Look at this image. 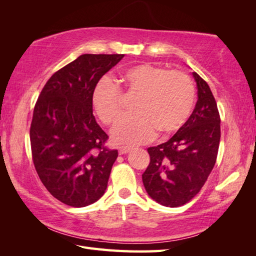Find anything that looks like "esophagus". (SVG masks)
<instances>
[{"instance_id":"esophagus-1","label":"esophagus","mask_w":256,"mask_h":256,"mask_svg":"<svg viewBox=\"0 0 256 256\" xmlns=\"http://www.w3.org/2000/svg\"><path fill=\"white\" fill-rule=\"evenodd\" d=\"M130 150H131V148H121L118 150V154L120 155H125V154L130 153Z\"/></svg>"}]
</instances>
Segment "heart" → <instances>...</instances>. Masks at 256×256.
Instances as JSON below:
<instances>
[{
	"label": "heart",
	"mask_w": 256,
	"mask_h": 256,
	"mask_svg": "<svg viewBox=\"0 0 256 256\" xmlns=\"http://www.w3.org/2000/svg\"><path fill=\"white\" fill-rule=\"evenodd\" d=\"M120 81L124 94H138L136 113L121 118L111 128L116 145H138L153 138L156 132L170 134L186 123L194 100L192 81L186 74L150 64L124 69ZM123 94L110 79L103 78L92 92V106L106 124L113 122L122 110Z\"/></svg>",
	"instance_id": "1"
}]
</instances>
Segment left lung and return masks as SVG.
Listing matches in <instances>:
<instances>
[{
    "instance_id": "8db88e82",
    "label": "left lung",
    "mask_w": 256,
    "mask_h": 256,
    "mask_svg": "<svg viewBox=\"0 0 256 256\" xmlns=\"http://www.w3.org/2000/svg\"><path fill=\"white\" fill-rule=\"evenodd\" d=\"M198 101L187 122L166 143L148 148V167L142 175L146 192L162 206L176 208L202 188L216 164L220 116L208 84L192 72Z\"/></svg>"
}]
</instances>
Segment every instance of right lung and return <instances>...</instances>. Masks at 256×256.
Returning <instances> with one entry per match:
<instances>
[{
  "label": "right lung",
  "instance_id": "add662e5",
  "mask_svg": "<svg viewBox=\"0 0 256 256\" xmlns=\"http://www.w3.org/2000/svg\"><path fill=\"white\" fill-rule=\"evenodd\" d=\"M123 54H84L54 74L42 88L30 124L36 172L62 204L81 208L99 200L118 150L106 148L108 135L94 116L92 92Z\"/></svg>",
  "mask_w": 256,
  "mask_h": 256
}]
</instances>
